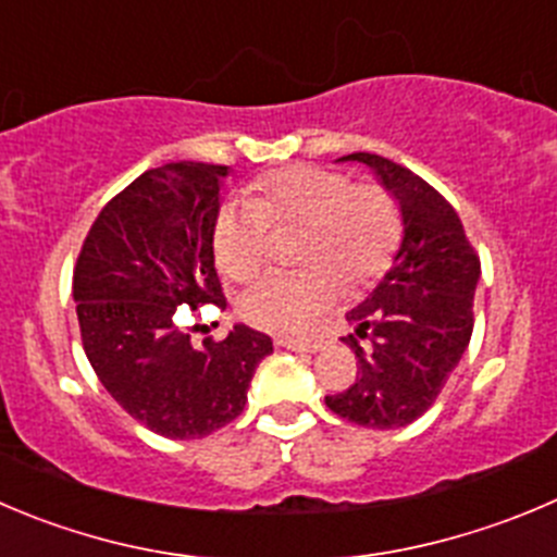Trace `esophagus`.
Wrapping results in <instances>:
<instances>
[{
    "instance_id": "obj_1",
    "label": "esophagus",
    "mask_w": 557,
    "mask_h": 557,
    "mask_svg": "<svg viewBox=\"0 0 557 557\" xmlns=\"http://www.w3.org/2000/svg\"><path fill=\"white\" fill-rule=\"evenodd\" d=\"M278 344L293 352H320L325 347V338L322 336H309V338H278Z\"/></svg>"
}]
</instances>
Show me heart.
I'll list each match as a JSON object with an SVG mask.
<instances>
[{
    "instance_id": "b5f03b06",
    "label": "heart",
    "mask_w": 557,
    "mask_h": 557,
    "mask_svg": "<svg viewBox=\"0 0 557 557\" xmlns=\"http://www.w3.org/2000/svg\"><path fill=\"white\" fill-rule=\"evenodd\" d=\"M268 230H300L295 273H273L237 304L243 322L278 336L311 331L338 287L377 282L399 243V210L377 185H352L342 172L289 166L264 174L213 221V257L230 282L246 284L268 259Z\"/></svg>"
}]
</instances>
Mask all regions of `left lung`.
I'll return each mask as SVG.
<instances>
[{
  "mask_svg": "<svg viewBox=\"0 0 557 557\" xmlns=\"http://www.w3.org/2000/svg\"><path fill=\"white\" fill-rule=\"evenodd\" d=\"M338 161L367 163L394 196L401 243L394 264L363 304L347 311L349 344L361 377L325 396L336 416L369 429H399L434 405L462 361L473 333L481 262L457 210L426 180L372 152Z\"/></svg>",
  "mask_w": 557,
  "mask_h": 557,
  "instance_id": "1",
  "label": "left lung"
}]
</instances>
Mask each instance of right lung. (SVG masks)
Listing matches in <instances>:
<instances>
[{
	"label": "right lung",
	"instance_id": "1",
	"mask_svg": "<svg viewBox=\"0 0 557 557\" xmlns=\"http://www.w3.org/2000/svg\"><path fill=\"white\" fill-rule=\"evenodd\" d=\"M230 166L163 163L111 199L95 219L76 270L82 344L114 401L150 432L190 441L243 412L248 385L273 342L248 325L202 344L177 309L224 306L213 221Z\"/></svg>",
	"mask_w": 557,
	"mask_h": 557
}]
</instances>
